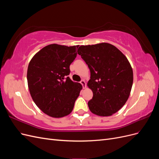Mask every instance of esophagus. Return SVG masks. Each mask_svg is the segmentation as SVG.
Returning a JSON list of instances; mask_svg holds the SVG:
<instances>
[{"label": "esophagus", "mask_w": 159, "mask_h": 159, "mask_svg": "<svg viewBox=\"0 0 159 159\" xmlns=\"http://www.w3.org/2000/svg\"><path fill=\"white\" fill-rule=\"evenodd\" d=\"M80 83H81V84L82 85V86H83V88L85 89V88H86V84H85V81L83 80H81V81H80Z\"/></svg>", "instance_id": "obj_1"}]
</instances>
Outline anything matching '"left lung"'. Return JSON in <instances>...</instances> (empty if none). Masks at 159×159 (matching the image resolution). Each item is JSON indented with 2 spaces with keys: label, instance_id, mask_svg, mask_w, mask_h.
I'll list each match as a JSON object with an SVG mask.
<instances>
[{
  "label": "left lung",
  "instance_id": "1",
  "mask_svg": "<svg viewBox=\"0 0 159 159\" xmlns=\"http://www.w3.org/2000/svg\"><path fill=\"white\" fill-rule=\"evenodd\" d=\"M89 68L88 86L93 91L88 102L91 113L111 116L125 104L131 93L133 72L127 57L113 45L99 43L78 50Z\"/></svg>",
  "mask_w": 159,
  "mask_h": 159
}]
</instances>
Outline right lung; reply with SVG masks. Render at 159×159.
Masks as SVG:
<instances>
[{
	"label": "right lung",
	"instance_id": "right-lung-1",
	"mask_svg": "<svg viewBox=\"0 0 159 159\" xmlns=\"http://www.w3.org/2000/svg\"><path fill=\"white\" fill-rule=\"evenodd\" d=\"M78 46L48 45L28 64L27 81L31 97L38 107L50 117L60 118L71 113L82 89L81 84L67 77Z\"/></svg>",
	"mask_w": 159,
	"mask_h": 159
}]
</instances>
